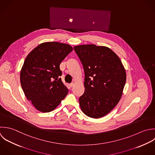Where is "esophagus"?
Returning a JSON list of instances; mask_svg holds the SVG:
<instances>
[{"label":"esophagus","instance_id":"34e87169","mask_svg":"<svg viewBox=\"0 0 155 155\" xmlns=\"http://www.w3.org/2000/svg\"><path fill=\"white\" fill-rule=\"evenodd\" d=\"M74 83H71L70 84H69V86L71 87H74Z\"/></svg>","mask_w":155,"mask_h":155}]
</instances>
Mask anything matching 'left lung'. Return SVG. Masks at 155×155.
<instances>
[{
	"instance_id": "left-lung-1",
	"label": "left lung",
	"mask_w": 155,
	"mask_h": 155,
	"mask_svg": "<svg viewBox=\"0 0 155 155\" xmlns=\"http://www.w3.org/2000/svg\"><path fill=\"white\" fill-rule=\"evenodd\" d=\"M83 66L85 91L79 98L83 112L99 118L118 103L126 81V72L118 56L110 48L95 45L74 47Z\"/></svg>"
}]
</instances>
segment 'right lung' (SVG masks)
Segmentation results:
<instances>
[{"label":"right lung","instance_id":"right-lung-1","mask_svg":"<svg viewBox=\"0 0 155 155\" xmlns=\"http://www.w3.org/2000/svg\"><path fill=\"white\" fill-rule=\"evenodd\" d=\"M73 48L57 41L44 42L27 55L20 75L23 92L41 112L54 110L68 93L60 76V64Z\"/></svg>","mask_w":155,"mask_h":155}]
</instances>
